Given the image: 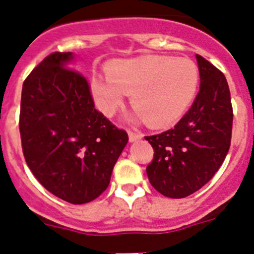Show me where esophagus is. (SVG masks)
<instances>
[{"mask_svg": "<svg viewBox=\"0 0 254 254\" xmlns=\"http://www.w3.org/2000/svg\"><path fill=\"white\" fill-rule=\"evenodd\" d=\"M139 139H141V134H139V132H132V131H129V140L131 141H136L139 140Z\"/></svg>", "mask_w": 254, "mask_h": 254, "instance_id": "esophagus-1", "label": "esophagus"}]
</instances>
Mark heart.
Masks as SVG:
<instances>
[{"label":"heart","instance_id":"heart-1","mask_svg":"<svg viewBox=\"0 0 254 254\" xmlns=\"http://www.w3.org/2000/svg\"><path fill=\"white\" fill-rule=\"evenodd\" d=\"M105 72L106 78L95 76L90 83L100 110L113 116L124 104V95H131L135 119L152 127L177 122L192 104L200 79L191 59L154 54L115 59Z\"/></svg>","mask_w":254,"mask_h":254}]
</instances>
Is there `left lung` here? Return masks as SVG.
<instances>
[{
  "label": "left lung",
  "instance_id": "1",
  "mask_svg": "<svg viewBox=\"0 0 254 254\" xmlns=\"http://www.w3.org/2000/svg\"><path fill=\"white\" fill-rule=\"evenodd\" d=\"M200 91L173 129L145 136L154 149L149 182L167 197L182 198L206 185L230 147L233 107L225 76L196 54Z\"/></svg>",
  "mask_w": 254,
  "mask_h": 254
}]
</instances>
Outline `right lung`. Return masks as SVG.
<instances>
[{"instance_id":"right-lung-1","label":"right lung","mask_w":254,"mask_h":254,"mask_svg":"<svg viewBox=\"0 0 254 254\" xmlns=\"http://www.w3.org/2000/svg\"><path fill=\"white\" fill-rule=\"evenodd\" d=\"M73 54H50L22 84L25 161L45 189L70 204L99 197L110 184L127 134L95 109L87 79L68 68Z\"/></svg>"}]
</instances>
